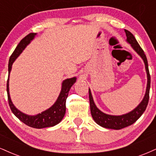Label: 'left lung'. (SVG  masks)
<instances>
[{"instance_id": "left-lung-1", "label": "left lung", "mask_w": 156, "mask_h": 156, "mask_svg": "<svg viewBox=\"0 0 156 156\" xmlns=\"http://www.w3.org/2000/svg\"><path fill=\"white\" fill-rule=\"evenodd\" d=\"M124 30L126 35L127 42L131 44V46H132V48H134L135 51L142 58L144 65H145V69L147 76V84L144 99H142L141 103L134 110H132V112L122 115H110L104 113V112L100 111L97 108L94 102L91 91H90V89H89L90 109H91V115H92L93 119L94 120L97 124L104 127V128L116 129V130L125 128V127H127L133 124L142 115V113L146 110V108L147 106L150 97V88H151V76H150L149 69H148L147 59V57H146V55L144 54V51L142 50L141 46L138 44V42L136 41V38H135L132 33H130L129 30Z\"/></svg>"}]
</instances>
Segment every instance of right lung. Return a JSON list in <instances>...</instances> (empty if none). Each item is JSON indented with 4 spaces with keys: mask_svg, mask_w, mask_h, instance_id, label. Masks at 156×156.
<instances>
[{
    "mask_svg": "<svg viewBox=\"0 0 156 156\" xmlns=\"http://www.w3.org/2000/svg\"><path fill=\"white\" fill-rule=\"evenodd\" d=\"M35 35H36V33H31L26 35L19 43L14 52L11 55L9 62V77L8 80H7L6 90L7 95H8L9 105L15 116H16L20 121L25 123L26 125L29 126L36 129H42L46 128V127L54 126L57 125V123H59L62 120L64 115L65 114V110H66L65 103H66L67 95H68V92L70 91L71 86L76 82V78L74 77V78H68V79L64 80L62 85L61 92L59 94V96L58 97L57 100L49 109L45 110L41 113L37 114L36 115H27L26 114H24L23 112H20V110L15 108L12 100H11L10 95H9V73H10L11 70H12V64L14 62V60L17 58V57H19V55L22 53L24 48L30 44V42L34 38Z\"/></svg>",
    "mask_w": 156,
    "mask_h": 156,
    "instance_id": "right-lung-1",
    "label": "right lung"
}]
</instances>
